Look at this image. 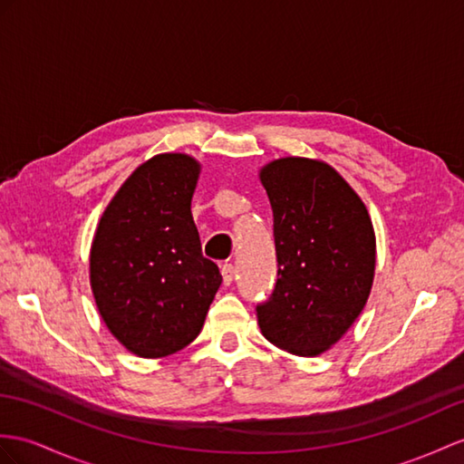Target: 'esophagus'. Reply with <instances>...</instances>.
I'll list each match as a JSON object with an SVG mask.
<instances>
[{"label": "esophagus", "mask_w": 464, "mask_h": 464, "mask_svg": "<svg viewBox=\"0 0 464 464\" xmlns=\"http://www.w3.org/2000/svg\"><path fill=\"white\" fill-rule=\"evenodd\" d=\"M220 271H222L224 285H230L232 281H234V266H232V264H224V266L220 267Z\"/></svg>", "instance_id": "obj_1"}]
</instances>
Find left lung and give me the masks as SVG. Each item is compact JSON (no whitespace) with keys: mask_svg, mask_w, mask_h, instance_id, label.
Returning <instances> with one entry per match:
<instances>
[{"mask_svg":"<svg viewBox=\"0 0 464 464\" xmlns=\"http://www.w3.org/2000/svg\"><path fill=\"white\" fill-rule=\"evenodd\" d=\"M274 210L277 279L259 303L269 343L297 356L331 348L362 313L376 267L364 202L331 165L285 157L259 173Z\"/></svg>","mask_w":464,"mask_h":464,"instance_id":"left-lung-1","label":"left lung"}]
</instances>
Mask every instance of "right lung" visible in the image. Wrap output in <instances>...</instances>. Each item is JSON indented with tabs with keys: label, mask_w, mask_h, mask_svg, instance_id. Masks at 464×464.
Here are the masks:
<instances>
[{
	"label": "right lung",
	"mask_w": 464,
	"mask_h": 464,
	"mask_svg": "<svg viewBox=\"0 0 464 464\" xmlns=\"http://www.w3.org/2000/svg\"><path fill=\"white\" fill-rule=\"evenodd\" d=\"M200 165L163 153L140 165L111 198L90 250V284L110 333L143 358L198 336L222 284L200 250L190 200Z\"/></svg>",
	"instance_id": "add662e5"
}]
</instances>
